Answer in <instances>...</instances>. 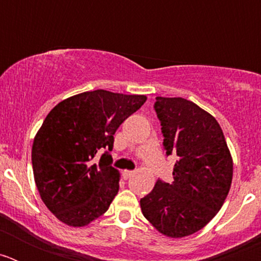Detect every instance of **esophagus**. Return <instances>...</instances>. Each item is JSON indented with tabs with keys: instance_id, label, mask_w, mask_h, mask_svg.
Segmentation results:
<instances>
[{
	"instance_id": "34e87169",
	"label": "esophagus",
	"mask_w": 261,
	"mask_h": 261,
	"mask_svg": "<svg viewBox=\"0 0 261 261\" xmlns=\"http://www.w3.org/2000/svg\"><path fill=\"white\" fill-rule=\"evenodd\" d=\"M133 174H135V171H129V170H125V171H123L124 179H129V177L132 176Z\"/></svg>"
}]
</instances>
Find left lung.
Returning <instances> with one entry per match:
<instances>
[{"instance_id":"left-lung-1","label":"left lung","mask_w":261,"mask_h":261,"mask_svg":"<svg viewBox=\"0 0 261 261\" xmlns=\"http://www.w3.org/2000/svg\"><path fill=\"white\" fill-rule=\"evenodd\" d=\"M166 154H176L171 184L156 180L140 200L144 217L168 238L208 225L222 208L232 180V158L220 124L184 98L156 96L154 105Z\"/></svg>"}]
</instances>
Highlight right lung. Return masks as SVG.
I'll return each instance as SVG.
<instances>
[{"instance_id":"1","label":"right lung","mask_w":261,"mask_h":261,"mask_svg":"<svg viewBox=\"0 0 261 261\" xmlns=\"http://www.w3.org/2000/svg\"><path fill=\"white\" fill-rule=\"evenodd\" d=\"M146 95L94 90L55 106L32 144V170L41 200L59 221L84 227L105 214L119 192L120 172L106 152L114 135L146 102Z\"/></svg>"}]
</instances>
